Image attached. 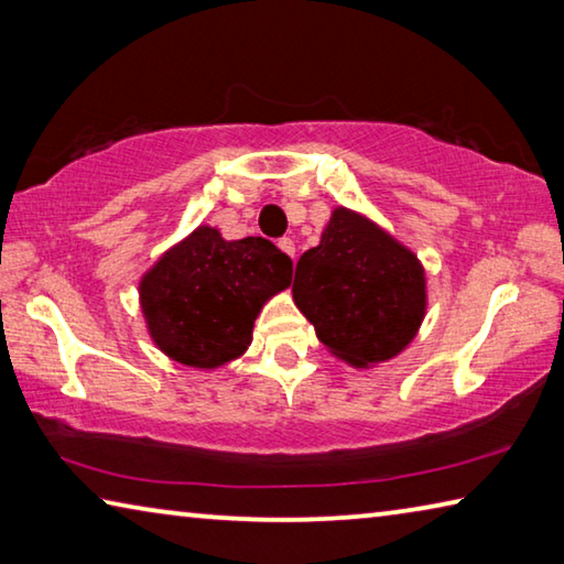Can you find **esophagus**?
I'll use <instances>...</instances> for the list:
<instances>
[{
  "mask_svg": "<svg viewBox=\"0 0 564 564\" xmlns=\"http://www.w3.org/2000/svg\"><path fill=\"white\" fill-rule=\"evenodd\" d=\"M279 248H281V251L283 253H289L291 256V259H295V243L291 241V238H279Z\"/></svg>",
  "mask_w": 564,
  "mask_h": 564,
  "instance_id": "esophagus-1",
  "label": "esophagus"
}]
</instances>
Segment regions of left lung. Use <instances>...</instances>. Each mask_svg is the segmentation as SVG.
Masks as SVG:
<instances>
[{
  "mask_svg": "<svg viewBox=\"0 0 564 564\" xmlns=\"http://www.w3.org/2000/svg\"><path fill=\"white\" fill-rule=\"evenodd\" d=\"M293 299L336 356L368 366L398 356L425 316L423 265L395 238L336 208L295 265Z\"/></svg>",
  "mask_w": 564,
  "mask_h": 564,
  "instance_id": "obj_1",
  "label": "left lung"
}]
</instances>
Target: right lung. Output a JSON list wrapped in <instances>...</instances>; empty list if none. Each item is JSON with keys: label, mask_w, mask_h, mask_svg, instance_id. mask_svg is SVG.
I'll use <instances>...</instances> for the list:
<instances>
[{"label": "right lung", "mask_w": 564, "mask_h": 564, "mask_svg": "<svg viewBox=\"0 0 564 564\" xmlns=\"http://www.w3.org/2000/svg\"><path fill=\"white\" fill-rule=\"evenodd\" d=\"M293 261L269 238L224 241L202 226L141 281V305L156 346L194 368L224 366L248 348L253 321L291 285Z\"/></svg>", "instance_id": "right-lung-1"}]
</instances>
